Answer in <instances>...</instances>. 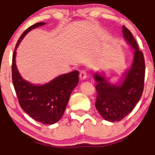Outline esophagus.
<instances>
[{
    "label": "esophagus",
    "instance_id": "34e87169",
    "mask_svg": "<svg viewBox=\"0 0 155 155\" xmlns=\"http://www.w3.org/2000/svg\"><path fill=\"white\" fill-rule=\"evenodd\" d=\"M79 77H80L81 80H84V79H86L87 77V72L85 70H82L80 71V73H79Z\"/></svg>",
    "mask_w": 155,
    "mask_h": 155
}]
</instances>
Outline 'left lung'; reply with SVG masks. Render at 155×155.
<instances>
[{"instance_id":"left-lung-1","label":"left lung","mask_w":155,"mask_h":155,"mask_svg":"<svg viewBox=\"0 0 155 155\" xmlns=\"http://www.w3.org/2000/svg\"><path fill=\"white\" fill-rule=\"evenodd\" d=\"M123 35L134 50V58L130 68L125 73L121 83L111 84L99 73L94 77L97 82L95 107L101 116L109 121H118L126 117L136 107L143 94L145 79V60L134 36L125 26Z\"/></svg>"}]
</instances>
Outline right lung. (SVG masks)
I'll return each instance as SVG.
<instances>
[{
    "label": "right lung",
    "instance_id": "add662e5",
    "mask_svg": "<svg viewBox=\"0 0 155 155\" xmlns=\"http://www.w3.org/2000/svg\"><path fill=\"white\" fill-rule=\"evenodd\" d=\"M45 22H38L26 30L18 39L12 54V79L21 109L33 119L44 124H53L61 118L70 96L79 82V71L61 75L51 82L35 85L22 79L15 64L16 48L25 36Z\"/></svg>",
    "mask_w": 155,
    "mask_h": 155
}]
</instances>
